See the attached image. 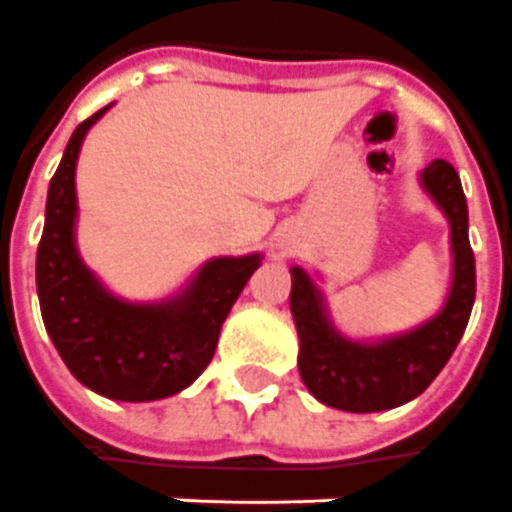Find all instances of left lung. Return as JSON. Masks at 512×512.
<instances>
[{
	"label": "left lung",
	"mask_w": 512,
	"mask_h": 512,
	"mask_svg": "<svg viewBox=\"0 0 512 512\" xmlns=\"http://www.w3.org/2000/svg\"><path fill=\"white\" fill-rule=\"evenodd\" d=\"M422 187L447 215L455 267L444 308L416 331L378 344L344 339L325 317V303L314 281L300 267H292L289 308L300 339V378L328 408L350 413L389 411L419 397L444 369L469 325L477 270L469 245V206L458 170L447 159H433L422 170Z\"/></svg>",
	"instance_id": "8db88e82"
}]
</instances>
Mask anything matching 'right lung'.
Segmentation results:
<instances>
[{"mask_svg":"<svg viewBox=\"0 0 512 512\" xmlns=\"http://www.w3.org/2000/svg\"><path fill=\"white\" fill-rule=\"evenodd\" d=\"M104 112L107 107L76 126L52 176L35 281L43 325L71 375L101 397L151 402L179 394L209 366L228 311L262 256L212 259L165 303H126L110 295L74 242L76 157Z\"/></svg>","mask_w":512,"mask_h":512,"instance_id":"add662e5","label":"right lung"}]
</instances>
